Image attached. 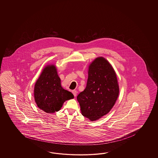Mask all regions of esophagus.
<instances>
[{
  "label": "esophagus",
  "instance_id": "34e87169",
  "mask_svg": "<svg viewBox=\"0 0 158 158\" xmlns=\"http://www.w3.org/2000/svg\"><path fill=\"white\" fill-rule=\"evenodd\" d=\"M72 93H73V94L74 95V97H76V95H77V91L76 90H72Z\"/></svg>",
  "mask_w": 158,
  "mask_h": 158
}]
</instances>
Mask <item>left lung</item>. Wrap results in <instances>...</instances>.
Segmentation results:
<instances>
[{
    "instance_id": "obj_1",
    "label": "left lung",
    "mask_w": 158,
    "mask_h": 158,
    "mask_svg": "<svg viewBox=\"0 0 158 158\" xmlns=\"http://www.w3.org/2000/svg\"><path fill=\"white\" fill-rule=\"evenodd\" d=\"M119 94L116 74L104 57L96 58L89 65L87 85L78 95L82 114L91 121L107 114Z\"/></svg>"
}]
</instances>
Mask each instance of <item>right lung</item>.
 <instances>
[{
    "mask_svg": "<svg viewBox=\"0 0 158 158\" xmlns=\"http://www.w3.org/2000/svg\"><path fill=\"white\" fill-rule=\"evenodd\" d=\"M34 95L38 108L48 114L59 111L65 101L74 98L71 92L61 86L55 65L43 69L35 84Z\"/></svg>",
    "mask_w": 158,
    "mask_h": 158,
    "instance_id": "right-lung-1",
    "label": "right lung"
}]
</instances>
